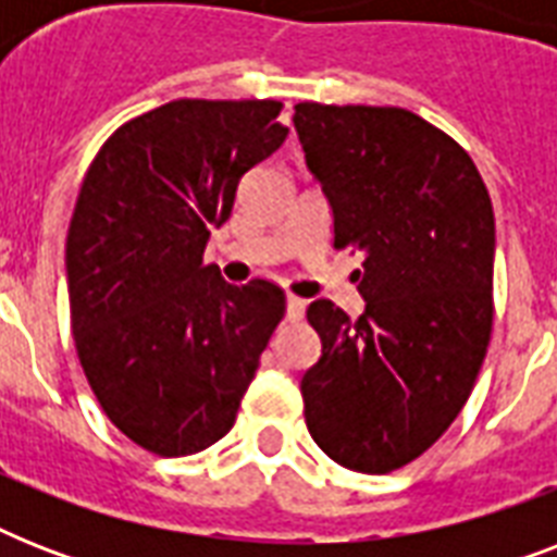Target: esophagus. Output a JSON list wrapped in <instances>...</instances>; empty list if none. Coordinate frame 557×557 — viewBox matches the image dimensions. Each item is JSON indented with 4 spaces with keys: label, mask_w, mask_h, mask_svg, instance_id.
<instances>
[{
    "label": "esophagus",
    "mask_w": 557,
    "mask_h": 557,
    "mask_svg": "<svg viewBox=\"0 0 557 557\" xmlns=\"http://www.w3.org/2000/svg\"><path fill=\"white\" fill-rule=\"evenodd\" d=\"M304 309H306L304 297H295V295L286 297V318H288V321H300V318H304Z\"/></svg>",
    "instance_id": "obj_1"
}]
</instances>
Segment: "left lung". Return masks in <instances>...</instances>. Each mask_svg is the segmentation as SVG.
I'll use <instances>...</instances> for the list:
<instances>
[{
	"mask_svg": "<svg viewBox=\"0 0 557 557\" xmlns=\"http://www.w3.org/2000/svg\"><path fill=\"white\" fill-rule=\"evenodd\" d=\"M295 126L335 216V248L364 251L361 318L306 309L321 361L300 381L318 448L389 474L448 431L494 323V210L450 135L398 107L297 103Z\"/></svg>",
	"mask_w": 557,
	"mask_h": 557,
	"instance_id": "obj_1",
	"label": "left lung"
}]
</instances>
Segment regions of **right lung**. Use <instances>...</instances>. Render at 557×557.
Here are the masks:
<instances>
[{
    "label": "right lung",
    "instance_id": "right-lung-1",
    "mask_svg": "<svg viewBox=\"0 0 557 557\" xmlns=\"http://www.w3.org/2000/svg\"><path fill=\"white\" fill-rule=\"evenodd\" d=\"M277 100H170L109 135L83 176L65 271L74 349L117 431L190 457L236 422L286 292L205 265L239 178L286 141Z\"/></svg>",
    "mask_w": 557,
    "mask_h": 557
}]
</instances>
